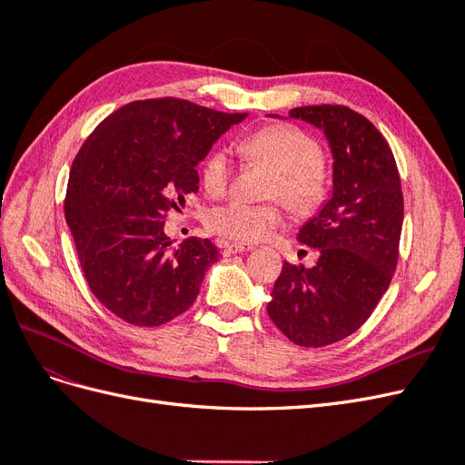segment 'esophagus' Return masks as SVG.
<instances>
[{
    "instance_id": "1",
    "label": "esophagus",
    "mask_w": 465,
    "mask_h": 465,
    "mask_svg": "<svg viewBox=\"0 0 465 465\" xmlns=\"http://www.w3.org/2000/svg\"><path fill=\"white\" fill-rule=\"evenodd\" d=\"M254 250V246L248 244V242H232V244H227L224 246V254H241V252H250Z\"/></svg>"
}]
</instances>
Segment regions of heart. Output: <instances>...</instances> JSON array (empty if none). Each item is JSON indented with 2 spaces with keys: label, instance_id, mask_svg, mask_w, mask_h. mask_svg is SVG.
<instances>
[{
  "label": "heart",
  "instance_id": "heart-1",
  "mask_svg": "<svg viewBox=\"0 0 465 465\" xmlns=\"http://www.w3.org/2000/svg\"><path fill=\"white\" fill-rule=\"evenodd\" d=\"M241 151L250 163L273 168L263 190L265 198H279L291 211L308 215L316 211L330 192V168L316 139L291 124H272L246 135ZM232 163L227 149H215L202 168L203 188L221 195L229 188ZM209 231L238 242H256L270 236L281 223L283 211L277 202L250 203L229 200L211 207L205 215Z\"/></svg>",
  "mask_w": 465,
  "mask_h": 465
}]
</instances>
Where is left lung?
<instances>
[{
    "label": "left lung",
    "mask_w": 465,
    "mask_h": 465,
    "mask_svg": "<svg viewBox=\"0 0 465 465\" xmlns=\"http://www.w3.org/2000/svg\"><path fill=\"white\" fill-rule=\"evenodd\" d=\"M289 114L326 132L333 195L299 232L318 250L314 267L285 262L267 314L292 343L326 347L355 333L390 287L403 224L401 180L384 135L359 112L314 104Z\"/></svg>",
    "instance_id": "1"
}]
</instances>
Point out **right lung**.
<instances>
[{
    "label": "right lung",
    "mask_w": 465,
    "mask_h": 465,
    "mask_svg": "<svg viewBox=\"0 0 465 465\" xmlns=\"http://www.w3.org/2000/svg\"><path fill=\"white\" fill-rule=\"evenodd\" d=\"M246 116L147 98L112 112L81 145L65 221L93 294L120 320L157 328L198 299L219 250L207 238L173 248L164 219L198 192V164L211 145Z\"/></svg>",
    "instance_id": "right-lung-1"
}]
</instances>
